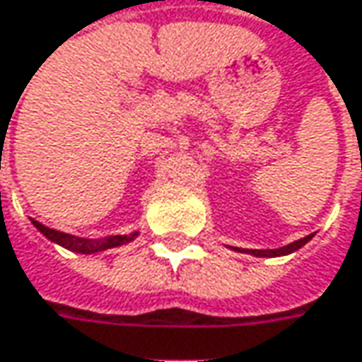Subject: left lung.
<instances>
[{"label":"left lung","mask_w":362,"mask_h":362,"mask_svg":"<svg viewBox=\"0 0 362 362\" xmlns=\"http://www.w3.org/2000/svg\"><path fill=\"white\" fill-rule=\"evenodd\" d=\"M311 238L313 234H309V236H305V238H300V240H294V243H290V245H286V247L267 248V250H259V248H234V250H238V252H248V255H255V257H281V255H290V252L298 250L300 247H305Z\"/></svg>","instance_id":"8db88e82"}]
</instances>
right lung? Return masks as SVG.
Listing matches in <instances>:
<instances>
[{
    "label": "right lung",
    "instance_id": "add662e5",
    "mask_svg": "<svg viewBox=\"0 0 362 362\" xmlns=\"http://www.w3.org/2000/svg\"><path fill=\"white\" fill-rule=\"evenodd\" d=\"M33 226L45 238H49L51 243L68 248V250L81 252V255H95V252H101V250H107V248L122 247V245L132 243L139 236V232H132V234H124V236L119 234V236H107V238H81V236H72V234H66V232L51 230V228L39 223V221H35V219H33Z\"/></svg>",
    "mask_w": 362,
    "mask_h": 362
}]
</instances>
